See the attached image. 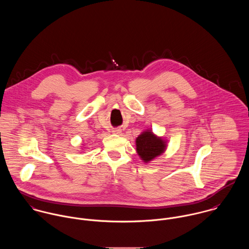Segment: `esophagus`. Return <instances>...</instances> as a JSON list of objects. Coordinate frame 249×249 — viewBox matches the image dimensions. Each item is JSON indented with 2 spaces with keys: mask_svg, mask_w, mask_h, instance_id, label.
I'll return each mask as SVG.
<instances>
[{
  "mask_svg": "<svg viewBox=\"0 0 249 249\" xmlns=\"http://www.w3.org/2000/svg\"><path fill=\"white\" fill-rule=\"evenodd\" d=\"M112 132L114 133V134H121L122 133V129L121 128H114L113 130H112Z\"/></svg>",
  "mask_w": 249,
  "mask_h": 249,
  "instance_id": "obj_1",
  "label": "esophagus"
}]
</instances>
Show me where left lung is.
I'll return each mask as SVG.
<instances>
[{"mask_svg":"<svg viewBox=\"0 0 249 249\" xmlns=\"http://www.w3.org/2000/svg\"><path fill=\"white\" fill-rule=\"evenodd\" d=\"M167 147L166 141L154 135L150 130H145L136 138V149L138 155L144 163H148L161 155Z\"/></svg>","mask_w":249,"mask_h":249,"instance_id":"obj_1","label":"left lung"}]
</instances>
